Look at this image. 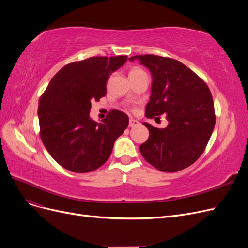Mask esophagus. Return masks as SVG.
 I'll return each instance as SVG.
<instances>
[{
    "label": "esophagus",
    "mask_w": 248,
    "mask_h": 248,
    "mask_svg": "<svg viewBox=\"0 0 248 248\" xmlns=\"http://www.w3.org/2000/svg\"><path fill=\"white\" fill-rule=\"evenodd\" d=\"M139 124H140V122L137 121V120H134V119H132V118L129 119V127H136V126H138Z\"/></svg>",
    "instance_id": "esophagus-1"
}]
</instances>
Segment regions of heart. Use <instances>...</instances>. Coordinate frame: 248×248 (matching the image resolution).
Returning <instances> with one entry per match:
<instances>
[{"label": "heart", "mask_w": 248, "mask_h": 248, "mask_svg": "<svg viewBox=\"0 0 248 248\" xmlns=\"http://www.w3.org/2000/svg\"><path fill=\"white\" fill-rule=\"evenodd\" d=\"M141 74H146V72L141 68H140V67H133L129 71V77H138L141 76Z\"/></svg>", "instance_id": "1"}]
</instances>
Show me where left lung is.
I'll use <instances>...</instances> for the list:
<instances>
[{"label":"left lung","instance_id":"8db88e82","mask_svg":"<svg viewBox=\"0 0 248 248\" xmlns=\"http://www.w3.org/2000/svg\"><path fill=\"white\" fill-rule=\"evenodd\" d=\"M139 60L152 73L146 117L167 115L169 125L156 128L148 123L149 139L140 147L142 157L161 171L188 168L205 151L215 125L211 92L198 74L175 59L155 55L129 58Z\"/></svg>","mask_w":248,"mask_h":248}]
</instances>
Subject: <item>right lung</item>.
<instances>
[{"label": "right lung", "mask_w": 248, "mask_h": 248, "mask_svg": "<svg viewBox=\"0 0 248 248\" xmlns=\"http://www.w3.org/2000/svg\"><path fill=\"white\" fill-rule=\"evenodd\" d=\"M127 56L92 57L65 65L39 99L40 138L60 166L89 172L109 158L115 140L129 123L123 111L111 109L101 123L90 119L91 101L107 94L110 74Z\"/></svg>", "instance_id": "obj_1"}]
</instances>
